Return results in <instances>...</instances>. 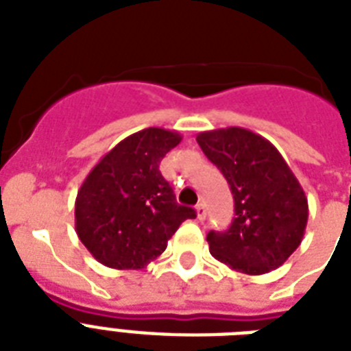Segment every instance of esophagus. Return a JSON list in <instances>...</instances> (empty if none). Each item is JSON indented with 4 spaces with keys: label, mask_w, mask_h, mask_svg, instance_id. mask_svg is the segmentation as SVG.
<instances>
[{
    "label": "esophagus",
    "mask_w": 351,
    "mask_h": 351,
    "mask_svg": "<svg viewBox=\"0 0 351 351\" xmlns=\"http://www.w3.org/2000/svg\"><path fill=\"white\" fill-rule=\"evenodd\" d=\"M197 219L198 220H204L206 219V204L204 202H200V204H197Z\"/></svg>",
    "instance_id": "esophagus-1"
}]
</instances>
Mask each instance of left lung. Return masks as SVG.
Segmentation results:
<instances>
[{
    "mask_svg": "<svg viewBox=\"0 0 351 351\" xmlns=\"http://www.w3.org/2000/svg\"><path fill=\"white\" fill-rule=\"evenodd\" d=\"M197 142L224 175L234 200L230 228L208 233L211 255L247 275L282 266L308 224V198L282 154L242 127L204 131Z\"/></svg>",
    "mask_w": 351,
    "mask_h": 351,
    "instance_id": "8db88e82",
    "label": "left lung"
}]
</instances>
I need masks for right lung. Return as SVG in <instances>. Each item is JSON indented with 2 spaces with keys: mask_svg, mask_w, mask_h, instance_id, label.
I'll use <instances>...</instances> for the list:
<instances>
[{
  "mask_svg": "<svg viewBox=\"0 0 351 351\" xmlns=\"http://www.w3.org/2000/svg\"><path fill=\"white\" fill-rule=\"evenodd\" d=\"M175 131L147 127L117 143L80 187L74 224L82 244L104 266L142 269L197 211L176 204L160 162L180 143Z\"/></svg>",
  "mask_w": 351,
  "mask_h": 351,
  "instance_id": "obj_1",
  "label": "right lung"
}]
</instances>
